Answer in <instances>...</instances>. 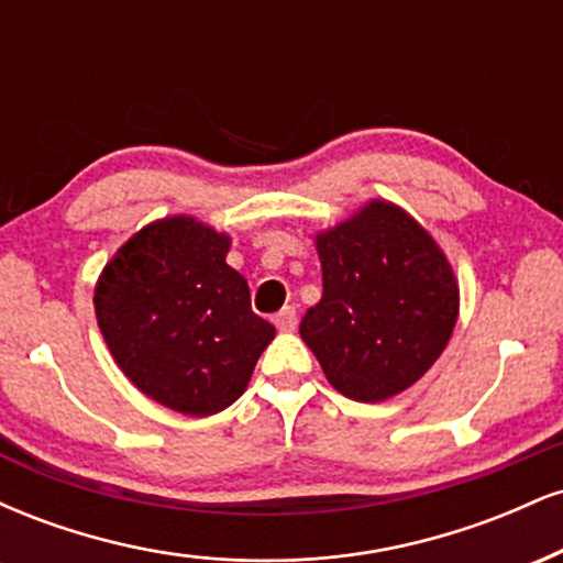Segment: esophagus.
<instances>
[{"label":"esophagus","mask_w":563,"mask_h":563,"mask_svg":"<svg viewBox=\"0 0 563 563\" xmlns=\"http://www.w3.org/2000/svg\"><path fill=\"white\" fill-rule=\"evenodd\" d=\"M275 325L280 328L283 333H290L296 328V309L294 307H283L280 312L275 314Z\"/></svg>","instance_id":"obj_1"}]
</instances>
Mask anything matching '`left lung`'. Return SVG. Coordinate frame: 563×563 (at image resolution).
Wrapping results in <instances>:
<instances>
[{
    "label": "left lung",
    "mask_w": 563,
    "mask_h": 563,
    "mask_svg": "<svg viewBox=\"0 0 563 563\" xmlns=\"http://www.w3.org/2000/svg\"><path fill=\"white\" fill-rule=\"evenodd\" d=\"M322 296L299 333L335 391L384 402L426 376L461 312L455 269L402 206L371 198L314 232Z\"/></svg>",
    "instance_id": "obj_1"
}]
</instances>
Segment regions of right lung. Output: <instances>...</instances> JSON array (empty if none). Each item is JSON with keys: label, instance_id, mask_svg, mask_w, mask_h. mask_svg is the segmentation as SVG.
Listing matches in <instances>:
<instances>
[{"label": "right lung", "instance_id": "right-lung-1", "mask_svg": "<svg viewBox=\"0 0 563 563\" xmlns=\"http://www.w3.org/2000/svg\"><path fill=\"white\" fill-rule=\"evenodd\" d=\"M232 238L192 214L153 219L95 283V318L115 365L153 402L217 416L249 389L275 325L251 312Z\"/></svg>", "mask_w": 563, "mask_h": 563}]
</instances>
